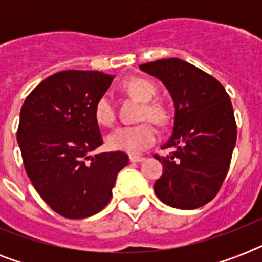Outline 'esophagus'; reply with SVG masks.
Here are the masks:
<instances>
[{"instance_id":"34e87169","label":"esophagus","mask_w":262,"mask_h":262,"mask_svg":"<svg viewBox=\"0 0 262 262\" xmlns=\"http://www.w3.org/2000/svg\"><path fill=\"white\" fill-rule=\"evenodd\" d=\"M130 162L132 163H140V162H144L145 160V158L144 156H139V155H130Z\"/></svg>"}]
</instances>
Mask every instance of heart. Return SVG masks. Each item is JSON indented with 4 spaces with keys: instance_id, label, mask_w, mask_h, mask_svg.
Listing matches in <instances>:
<instances>
[{
    "instance_id": "b5f03b06",
    "label": "heart",
    "mask_w": 262,
    "mask_h": 262,
    "mask_svg": "<svg viewBox=\"0 0 262 262\" xmlns=\"http://www.w3.org/2000/svg\"><path fill=\"white\" fill-rule=\"evenodd\" d=\"M123 88L139 100L143 102L140 108L139 119L144 122L133 126H121L108 136V145L117 151H125L129 154H139L154 145L158 137L152 121L159 126L168 122L170 114L167 107L160 100H156L155 84L143 77H132L123 83ZM95 117L98 122L110 126L115 122V107L108 94H103L95 104Z\"/></svg>"
}]
</instances>
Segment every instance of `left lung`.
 <instances>
[{
  "mask_svg": "<svg viewBox=\"0 0 262 262\" xmlns=\"http://www.w3.org/2000/svg\"><path fill=\"white\" fill-rule=\"evenodd\" d=\"M167 87L174 100L172 133L155 155L164 171L154 185L160 201L178 209H195L215 199L231 163L236 123L231 100L222 84L179 58L140 65Z\"/></svg>",
  "mask_w": 262,
  "mask_h": 262,
  "instance_id": "left-lung-1",
  "label": "left lung"
}]
</instances>
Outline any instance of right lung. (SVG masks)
I'll use <instances>...</instances> for the list:
<instances>
[{
	"instance_id": "add662e5",
	"label": "right lung",
	"mask_w": 262,
	"mask_h": 262,
	"mask_svg": "<svg viewBox=\"0 0 262 262\" xmlns=\"http://www.w3.org/2000/svg\"><path fill=\"white\" fill-rule=\"evenodd\" d=\"M113 79L95 71L58 72L27 96L20 111L17 143L27 175L45 203L68 219L102 211L129 163L121 151L90 155L103 144L95 104Z\"/></svg>"
}]
</instances>
